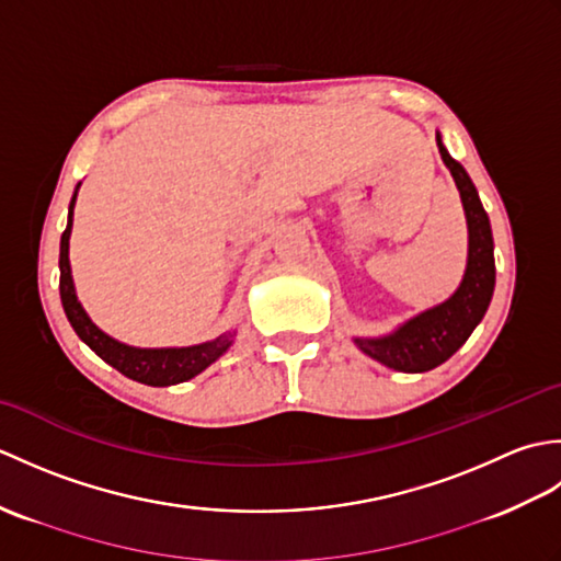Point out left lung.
Listing matches in <instances>:
<instances>
[{"label": "left lung", "mask_w": 561, "mask_h": 561, "mask_svg": "<svg viewBox=\"0 0 561 561\" xmlns=\"http://www.w3.org/2000/svg\"><path fill=\"white\" fill-rule=\"evenodd\" d=\"M436 145L440 159L456 178L465 217H468L470 253L462 284L446 304L412 318L410 323H404L392 335L380 340H356L362 352H366L371 359L404 374L432 371L438 364L450 359L462 347L465 340L472 335V330L478 328L494 294V241L490 217H486L470 175L440 145L438 135Z\"/></svg>", "instance_id": "8db88e82"}]
</instances>
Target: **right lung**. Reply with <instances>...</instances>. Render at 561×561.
I'll return each mask as SVG.
<instances>
[{"label": "right lung", "instance_id": "1", "mask_svg": "<svg viewBox=\"0 0 561 561\" xmlns=\"http://www.w3.org/2000/svg\"><path fill=\"white\" fill-rule=\"evenodd\" d=\"M75 199L77 195L71 197L69 221L62 233V241H59V296H62L65 313L77 335L87 342L105 364H111L123 376L137 380V383L173 386V383L190 380L199 371H205L211 362H217L219 356L229 350L231 332L211 342L197 344V347L137 350V347H127L123 342H115L113 337H108L105 332H101L91 323L87 311H83L81 304L77 301L75 282H71V270H69V233H71V211H75Z\"/></svg>", "mask_w": 561, "mask_h": 561}]
</instances>
